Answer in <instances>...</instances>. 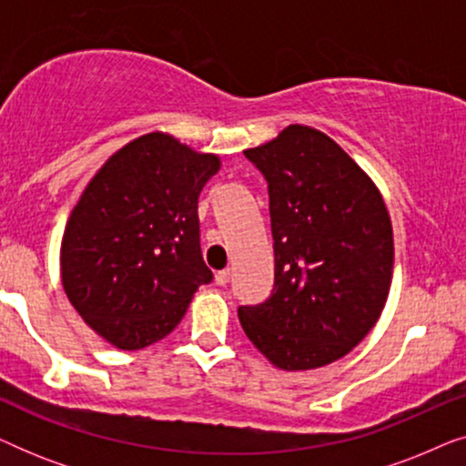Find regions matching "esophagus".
<instances>
[{
    "instance_id": "1",
    "label": "esophagus",
    "mask_w": 466,
    "mask_h": 466,
    "mask_svg": "<svg viewBox=\"0 0 466 466\" xmlns=\"http://www.w3.org/2000/svg\"><path fill=\"white\" fill-rule=\"evenodd\" d=\"M228 278H231V271H228V269H222V271L216 273V284H218V286H225V284L228 282Z\"/></svg>"
}]
</instances>
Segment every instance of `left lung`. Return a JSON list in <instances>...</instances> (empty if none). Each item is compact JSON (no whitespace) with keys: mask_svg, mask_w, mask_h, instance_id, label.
Instances as JSON below:
<instances>
[{"mask_svg":"<svg viewBox=\"0 0 466 466\" xmlns=\"http://www.w3.org/2000/svg\"><path fill=\"white\" fill-rule=\"evenodd\" d=\"M269 188L276 282L241 305V329L271 365L308 371L365 339L392 282V222L378 187L327 133L289 125L244 150Z\"/></svg>","mask_w":466,"mask_h":466,"instance_id":"obj_1","label":"left lung"}]
</instances>
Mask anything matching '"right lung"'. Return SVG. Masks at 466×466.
Segmentation results:
<instances>
[{
  "label": "right lung",
  "instance_id": "obj_1",
  "mask_svg": "<svg viewBox=\"0 0 466 466\" xmlns=\"http://www.w3.org/2000/svg\"><path fill=\"white\" fill-rule=\"evenodd\" d=\"M220 158L155 131L114 152L82 190L61 241L63 290L118 350L161 341L212 282L197 201Z\"/></svg>",
  "mask_w": 466,
  "mask_h": 466
}]
</instances>
